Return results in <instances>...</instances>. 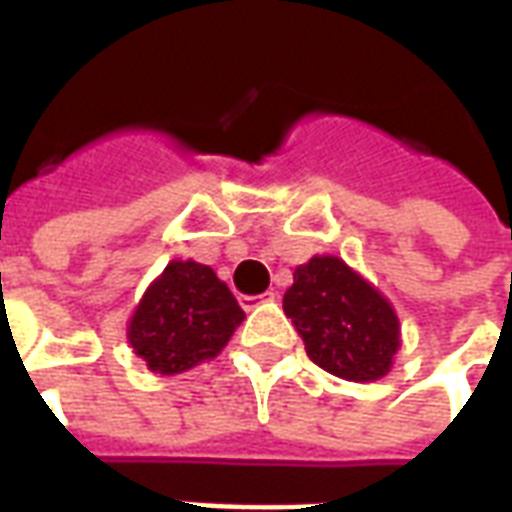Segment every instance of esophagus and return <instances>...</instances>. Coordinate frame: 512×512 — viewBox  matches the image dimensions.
<instances>
[{
    "mask_svg": "<svg viewBox=\"0 0 512 512\" xmlns=\"http://www.w3.org/2000/svg\"><path fill=\"white\" fill-rule=\"evenodd\" d=\"M277 299V293L274 290H266V293H260V296H241V307L244 310H252L257 304H266V301Z\"/></svg>",
    "mask_w": 512,
    "mask_h": 512,
    "instance_id": "esophagus-1",
    "label": "esophagus"
}]
</instances>
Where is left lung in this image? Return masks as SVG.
Wrapping results in <instances>:
<instances>
[{"mask_svg":"<svg viewBox=\"0 0 512 512\" xmlns=\"http://www.w3.org/2000/svg\"><path fill=\"white\" fill-rule=\"evenodd\" d=\"M282 307L307 356L326 373L367 384L395 365L400 348L395 307L343 257L315 255L296 266Z\"/></svg>","mask_w":512,"mask_h":512,"instance_id":"left-lung-1","label":"left lung"}]
</instances>
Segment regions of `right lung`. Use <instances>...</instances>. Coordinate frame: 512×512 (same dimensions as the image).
I'll use <instances>...</instances> for the list:
<instances>
[{"label": "right lung", "instance_id": "right-lung-1", "mask_svg": "<svg viewBox=\"0 0 512 512\" xmlns=\"http://www.w3.org/2000/svg\"><path fill=\"white\" fill-rule=\"evenodd\" d=\"M244 318V310L211 266L169 260L147 285L126 334L150 373L178 376L222 354Z\"/></svg>", "mask_w": 512, "mask_h": 512}]
</instances>
